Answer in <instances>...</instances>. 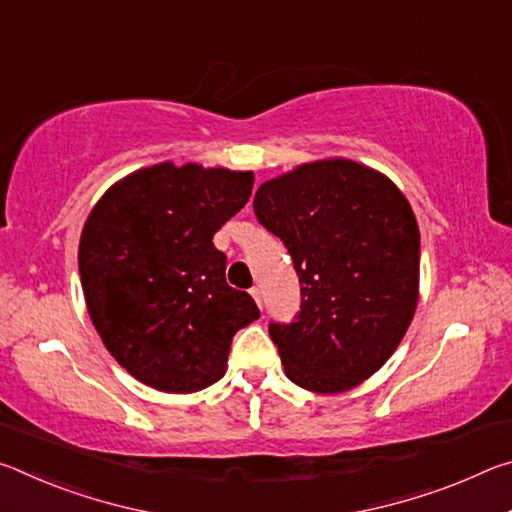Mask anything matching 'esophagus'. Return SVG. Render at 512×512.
Instances as JSON below:
<instances>
[{
  "label": "esophagus",
  "mask_w": 512,
  "mask_h": 512,
  "mask_svg": "<svg viewBox=\"0 0 512 512\" xmlns=\"http://www.w3.org/2000/svg\"><path fill=\"white\" fill-rule=\"evenodd\" d=\"M250 296L255 298V302H257V307H259V309L264 307V302H262V289H259V287H253V289H250Z\"/></svg>",
  "instance_id": "esophagus-1"
}]
</instances>
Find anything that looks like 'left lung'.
<instances>
[{
	"label": "left lung",
	"instance_id": "8db88e82",
	"mask_svg": "<svg viewBox=\"0 0 512 512\" xmlns=\"http://www.w3.org/2000/svg\"><path fill=\"white\" fill-rule=\"evenodd\" d=\"M253 207L300 277L296 318L268 325L284 372L311 393L359 386L391 359L418 305L409 201L384 173L334 158L266 180Z\"/></svg>",
	"mask_w": 512,
	"mask_h": 512
}]
</instances>
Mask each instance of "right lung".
Segmentation results:
<instances>
[{"label": "right lung", "instance_id": "add662e5", "mask_svg": "<svg viewBox=\"0 0 512 512\" xmlns=\"http://www.w3.org/2000/svg\"><path fill=\"white\" fill-rule=\"evenodd\" d=\"M253 183V171L160 162L112 185L85 221V305L108 352L142 384L212 386L232 336L259 318L255 300L225 282V255L212 244Z\"/></svg>", "mask_w": 512, "mask_h": 512}]
</instances>
